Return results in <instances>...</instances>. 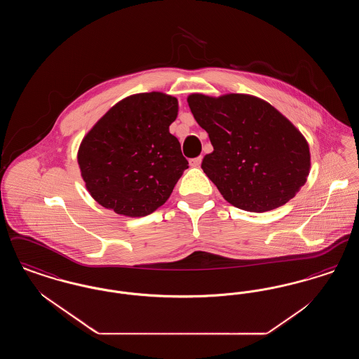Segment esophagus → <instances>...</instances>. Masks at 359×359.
<instances>
[{"mask_svg": "<svg viewBox=\"0 0 359 359\" xmlns=\"http://www.w3.org/2000/svg\"><path fill=\"white\" fill-rule=\"evenodd\" d=\"M201 163H202V156H199V157H195V158H191L189 160V165L191 167H199L201 165Z\"/></svg>", "mask_w": 359, "mask_h": 359, "instance_id": "1", "label": "esophagus"}]
</instances>
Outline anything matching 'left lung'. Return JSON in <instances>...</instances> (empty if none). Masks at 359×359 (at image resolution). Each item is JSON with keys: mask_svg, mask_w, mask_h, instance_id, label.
I'll list each match as a JSON object with an SVG mask.
<instances>
[{"mask_svg": "<svg viewBox=\"0 0 359 359\" xmlns=\"http://www.w3.org/2000/svg\"><path fill=\"white\" fill-rule=\"evenodd\" d=\"M187 102L214 147L202 170L230 205L271 211L306 184L307 140L271 103L249 94H191Z\"/></svg>", "mask_w": 359, "mask_h": 359, "instance_id": "obj_1", "label": "left lung"}]
</instances>
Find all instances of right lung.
<instances>
[{"instance_id": "right-lung-1", "label": "right lung", "mask_w": 359, "mask_h": 359, "mask_svg": "<svg viewBox=\"0 0 359 359\" xmlns=\"http://www.w3.org/2000/svg\"><path fill=\"white\" fill-rule=\"evenodd\" d=\"M179 103L152 91L123 98L88 130L78 164L90 195L114 212L137 218L164 205L188 161L170 133Z\"/></svg>"}]
</instances>
